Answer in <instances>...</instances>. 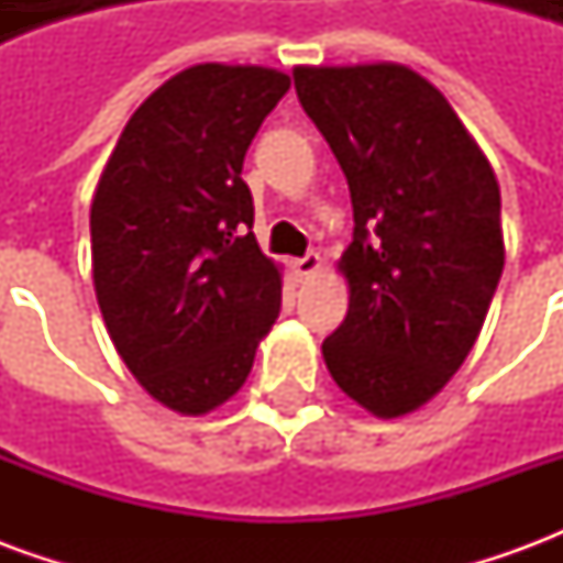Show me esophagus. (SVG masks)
Masks as SVG:
<instances>
[{
    "instance_id": "34e87169",
    "label": "esophagus",
    "mask_w": 563,
    "mask_h": 563,
    "mask_svg": "<svg viewBox=\"0 0 563 563\" xmlns=\"http://www.w3.org/2000/svg\"><path fill=\"white\" fill-rule=\"evenodd\" d=\"M319 268H322V258H319V253H313V250H310L307 256L295 258V262H292V271H295V277H298V280H307V277H313Z\"/></svg>"
}]
</instances>
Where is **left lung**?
I'll return each mask as SVG.
<instances>
[{
    "mask_svg": "<svg viewBox=\"0 0 563 563\" xmlns=\"http://www.w3.org/2000/svg\"><path fill=\"white\" fill-rule=\"evenodd\" d=\"M298 102L341 162L350 310L325 367L383 419L413 413L461 367L504 271L500 186L446 96L413 68L298 66Z\"/></svg>",
    "mask_w": 563,
    "mask_h": 563,
    "instance_id": "8db88e82",
    "label": "left lung"
}]
</instances>
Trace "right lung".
Instances as JSON below:
<instances>
[{
  "label": "right lung",
  "instance_id": "obj_1",
  "mask_svg": "<svg viewBox=\"0 0 563 563\" xmlns=\"http://www.w3.org/2000/svg\"><path fill=\"white\" fill-rule=\"evenodd\" d=\"M289 75L205 63L165 80L123 129L90 208L92 283L117 353L177 413L244 386L280 313L241 177Z\"/></svg>",
  "mask_w": 563,
  "mask_h": 563
}]
</instances>
